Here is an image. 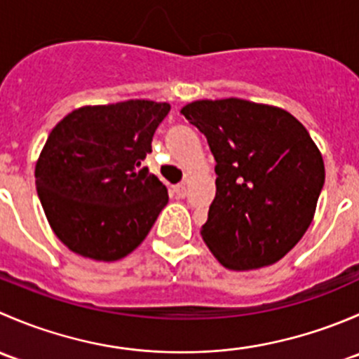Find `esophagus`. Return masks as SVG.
<instances>
[{"label":"esophagus","instance_id":"1","mask_svg":"<svg viewBox=\"0 0 359 359\" xmlns=\"http://www.w3.org/2000/svg\"><path fill=\"white\" fill-rule=\"evenodd\" d=\"M172 191L177 198H186V193H187L186 184H177V186L172 187Z\"/></svg>","mask_w":359,"mask_h":359}]
</instances>
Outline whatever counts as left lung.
<instances>
[{"instance_id":"8db88e82","label":"left lung","mask_w":359,"mask_h":359,"mask_svg":"<svg viewBox=\"0 0 359 359\" xmlns=\"http://www.w3.org/2000/svg\"><path fill=\"white\" fill-rule=\"evenodd\" d=\"M180 112L217 161L205 243L234 271L283 259L309 227L325 184L309 132L290 112L241 99L198 100Z\"/></svg>"}]
</instances>
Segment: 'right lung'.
Segmentation results:
<instances>
[{"label": "right lung", "instance_id": "add662e5", "mask_svg": "<svg viewBox=\"0 0 359 359\" xmlns=\"http://www.w3.org/2000/svg\"><path fill=\"white\" fill-rule=\"evenodd\" d=\"M170 104L128 100L79 107L50 132L36 189L53 233L69 250L118 260L142 243L168 191L142 161Z\"/></svg>", "mask_w": 359, "mask_h": 359}]
</instances>
